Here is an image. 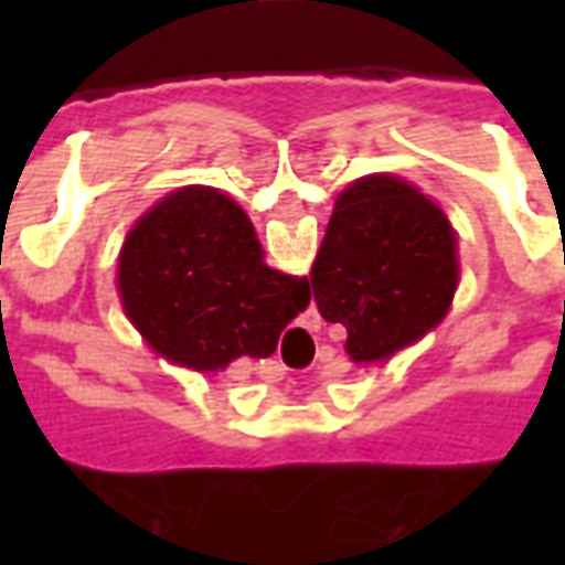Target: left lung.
<instances>
[{
	"label": "left lung",
	"mask_w": 565,
	"mask_h": 565,
	"mask_svg": "<svg viewBox=\"0 0 565 565\" xmlns=\"http://www.w3.org/2000/svg\"><path fill=\"white\" fill-rule=\"evenodd\" d=\"M457 287L448 217L415 186L372 174L348 186L311 269L320 318L348 330L356 363L384 360L445 318Z\"/></svg>",
	"instance_id": "1"
}]
</instances>
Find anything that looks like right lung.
I'll use <instances>...</instances> for the list:
<instances>
[{
	"label": "right lung",
	"mask_w": 565,
	"mask_h": 565,
	"mask_svg": "<svg viewBox=\"0 0 565 565\" xmlns=\"http://www.w3.org/2000/svg\"><path fill=\"white\" fill-rule=\"evenodd\" d=\"M117 284L141 335L202 372L269 356L308 306L306 278L269 269L245 211L211 186H184L136 223Z\"/></svg>",
	"instance_id": "add662e5"
}]
</instances>
